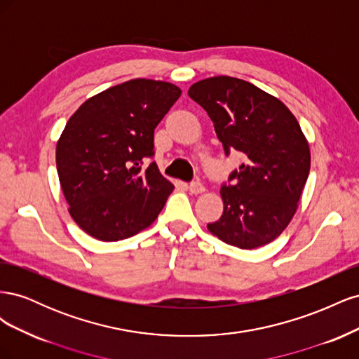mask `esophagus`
Returning <instances> with one entry per match:
<instances>
[{"mask_svg": "<svg viewBox=\"0 0 359 359\" xmlns=\"http://www.w3.org/2000/svg\"><path fill=\"white\" fill-rule=\"evenodd\" d=\"M189 190H190V193H191V194H199V193L205 191V187L202 186V182H199V181H193V182H190Z\"/></svg>", "mask_w": 359, "mask_h": 359, "instance_id": "34e87169", "label": "esophagus"}]
</instances>
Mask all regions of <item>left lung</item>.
<instances>
[{
    "label": "left lung",
    "mask_w": 359,
    "mask_h": 359,
    "mask_svg": "<svg viewBox=\"0 0 359 359\" xmlns=\"http://www.w3.org/2000/svg\"><path fill=\"white\" fill-rule=\"evenodd\" d=\"M190 99L211 118L224 154L244 156L222 184L223 215L208 223L229 245L252 250L283 232L310 172V149L297 118L253 83L215 76L193 83Z\"/></svg>",
    "instance_id": "1"
}]
</instances>
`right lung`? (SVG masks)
<instances>
[{
  "mask_svg": "<svg viewBox=\"0 0 359 359\" xmlns=\"http://www.w3.org/2000/svg\"><path fill=\"white\" fill-rule=\"evenodd\" d=\"M180 95L172 83L132 79L91 97L67 121L58 177L73 220L88 235L124 240L157 219L173 186L151 161L154 130Z\"/></svg>",
  "mask_w": 359,
  "mask_h": 359,
  "instance_id": "right-lung-1",
  "label": "right lung"
}]
</instances>
